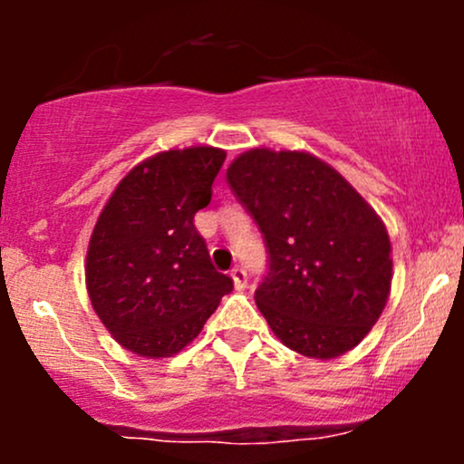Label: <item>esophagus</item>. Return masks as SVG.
Returning <instances> with one entry per match:
<instances>
[{
	"label": "esophagus",
	"mask_w": 464,
	"mask_h": 464,
	"mask_svg": "<svg viewBox=\"0 0 464 464\" xmlns=\"http://www.w3.org/2000/svg\"><path fill=\"white\" fill-rule=\"evenodd\" d=\"M231 279H233V285H236V290H244V287H246V281H248L246 270L233 268L231 270Z\"/></svg>",
	"instance_id": "1"
}]
</instances>
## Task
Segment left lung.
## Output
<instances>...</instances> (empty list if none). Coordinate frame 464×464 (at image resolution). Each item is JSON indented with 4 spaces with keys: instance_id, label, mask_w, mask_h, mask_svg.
Returning <instances> with one entry per match:
<instances>
[{
    "instance_id": "8db88e82",
    "label": "left lung",
    "mask_w": 464,
    "mask_h": 464,
    "mask_svg": "<svg viewBox=\"0 0 464 464\" xmlns=\"http://www.w3.org/2000/svg\"><path fill=\"white\" fill-rule=\"evenodd\" d=\"M227 179L264 233L268 275L255 303L276 338L316 360L360 344L392 281L391 239L375 209L310 152L253 148Z\"/></svg>"
}]
</instances>
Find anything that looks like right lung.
Listing matches in <instances>:
<instances>
[{"instance_id":"1","label":"right lung","mask_w":464,"mask_h":464,"mask_svg":"<svg viewBox=\"0 0 464 464\" xmlns=\"http://www.w3.org/2000/svg\"><path fill=\"white\" fill-rule=\"evenodd\" d=\"M225 159L214 146L154 154L120 180L95 222L89 299L117 343L141 358L188 347L233 290L194 227Z\"/></svg>"}]
</instances>
